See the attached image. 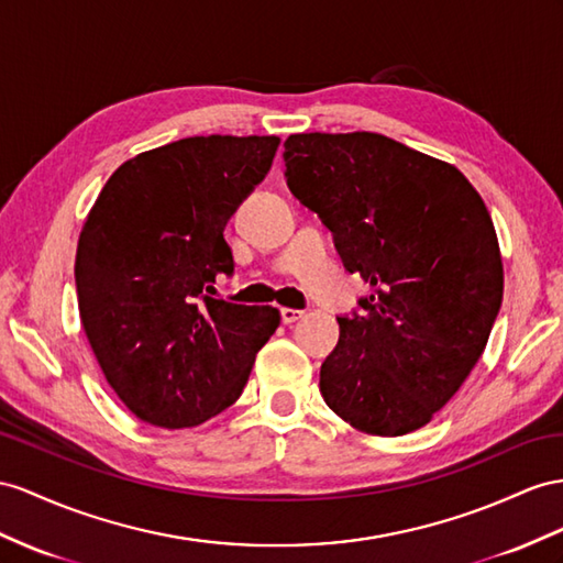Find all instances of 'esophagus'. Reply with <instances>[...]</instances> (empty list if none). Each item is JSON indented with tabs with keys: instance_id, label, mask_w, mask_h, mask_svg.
Masks as SVG:
<instances>
[{
	"instance_id": "esophagus-1",
	"label": "esophagus",
	"mask_w": 563,
	"mask_h": 563,
	"mask_svg": "<svg viewBox=\"0 0 563 563\" xmlns=\"http://www.w3.org/2000/svg\"><path fill=\"white\" fill-rule=\"evenodd\" d=\"M301 316H305V311H299V309H280V321L285 323V325H290V323H295V321H299Z\"/></svg>"
}]
</instances>
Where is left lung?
<instances>
[{
  "label": "left lung",
  "instance_id": "8db88e82",
  "mask_svg": "<svg viewBox=\"0 0 563 563\" xmlns=\"http://www.w3.org/2000/svg\"><path fill=\"white\" fill-rule=\"evenodd\" d=\"M283 158L290 192L373 290L338 319L325 405L368 435L423 428L468 378L501 307L485 201L456 166L378 133L290 135Z\"/></svg>",
  "mask_w": 563,
  "mask_h": 563
}]
</instances>
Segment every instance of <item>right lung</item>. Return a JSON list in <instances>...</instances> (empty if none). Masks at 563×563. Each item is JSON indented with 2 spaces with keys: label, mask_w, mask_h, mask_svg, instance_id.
I'll use <instances>...</instances> for the list:
<instances>
[{
  "label": "right lung",
  "mask_w": 563,
  "mask_h": 563,
  "mask_svg": "<svg viewBox=\"0 0 563 563\" xmlns=\"http://www.w3.org/2000/svg\"><path fill=\"white\" fill-rule=\"evenodd\" d=\"M278 144L197 135L142 152L88 213L76 252L80 321L107 383L144 423L192 428L228 409L276 333L278 309L205 292L233 273L225 223Z\"/></svg>",
  "instance_id": "1"
}]
</instances>
